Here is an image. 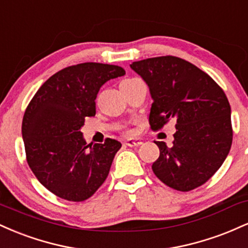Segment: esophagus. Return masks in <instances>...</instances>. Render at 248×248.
I'll list each match as a JSON object with an SVG mask.
<instances>
[{
	"label": "esophagus",
	"instance_id": "obj_1",
	"mask_svg": "<svg viewBox=\"0 0 248 248\" xmlns=\"http://www.w3.org/2000/svg\"><path fill=\"white\" fill-rule=\"evenodd\" d=\"M124 144L128 147H139L141 146L142 142L140 140H138V139H129V140L124 142Z\"/></svg>",
	"mask_w": 248,
	"mask_h": 248
}]
</instances>
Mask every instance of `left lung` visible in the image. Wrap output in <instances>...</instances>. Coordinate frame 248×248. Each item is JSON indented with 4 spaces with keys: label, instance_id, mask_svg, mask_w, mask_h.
I'll use <instances>...</instances> for the list:
<instances>
[{
    "label": "left lung",
    "instance_id": "obj_1",
    "mask_svg": "<svg viewBox=\"0 0 248 248\" xmlns=\"http://www.w3.org/2000/svg\"><path fill=\"white\" fill-rule=\"evenodd\" d=\"M130 67L149 86V124L160 130L176 121L171 147L155 141L160 156L156 177L178 191L203 186L224 163L231 149V106L221 87L191 62L173 56L134 62Z\"/></svg>",
    "mask_w": 248,
    "mask_h": 248
}]
</instances>
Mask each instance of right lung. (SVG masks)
I'll list each match as a JSON object with an SVG mask.
<instances>
[{"mask_svg": "<svg viewBox=\"0 0 248 248\" xmlns=\"http://www.w3.org/2000/svg\"><path fill=\"white\" fill-rule=\"evenodd\" d=\"M120 66L82 62L65 67L39 87L22 122L30 169L53 195L70 202L86 201L102 186L121 143L106 139L90 143L82 138L86 116L95 115L99 90L124 76Z\"/></svg>", "mask_w": 248, "mask_h": 248, "instance_id": "1", "label": "right lung"}]
</instances>
